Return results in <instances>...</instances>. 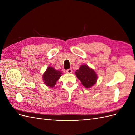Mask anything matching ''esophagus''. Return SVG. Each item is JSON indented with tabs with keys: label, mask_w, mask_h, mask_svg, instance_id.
Returning a JSON list of instances; mask_svg holds the SVG:
<instances>
[{
	"label": "esophagus",
	"mask_w": 135,
	"mask_h": 135,
	"mask_svg": "<svg viewBox=\"0 0 135 135\" xmlns=\"http://www.w3.org/2000/svg\"><path fill=\"white\" fill-rule=\"evenodd\" d=\"M73 70L71 69H69L68 70H66V73H68V74H70V73H72Z\"/></svg>",
	"instance_id": "1"
}]
</instances>
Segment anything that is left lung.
I'll use <instances>...</instances> for the list:
<instances>
[{
  "label": "left lung",
  "mask_w": 135,
  "mask_h": 135,
  "mask_svg": "<svg viewBox=\"0 0 135 135\" xmlns=\"http://www.w3.org/2000/svg\"><path fill=\"white\" fill-rule=\"evenodd\" d=\"M75 73L76 77L85 88H90L96 83L97 75L96 72L87 65H81Z\"/></svg>",
  "instance_id": "8db88e82"
}]
</instances>
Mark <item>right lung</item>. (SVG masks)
I'll list each match as a JSON object with an SVG mask.
<instances>
[{"mask_svg": "<svg viewBox=\"0 0 135 135\" xmlns=\"http://www.w3.org/2000/svg\"><path fill=\"white\" fill-rule=\"evenodd\" d=\"M62 74V72L55 70L52 67H48L43 75L44 84L50 87H55L57 81L59 79Z\"/></svg>", "mask_w": 135, "mask_h": 135, "instance_id": "add662e5", "label": "right lung"}]
</instances>
